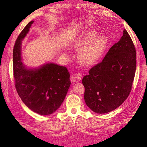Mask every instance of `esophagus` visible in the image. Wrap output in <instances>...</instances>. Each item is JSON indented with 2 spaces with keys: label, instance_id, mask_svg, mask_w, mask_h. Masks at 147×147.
Listing matches in <instances>:
<instances>
[{
  "label": "esophagus",
  "instance_id": "34e87169",
  "mask_svg": "<svg viewBox=\"0 0 147 147\" xmlns=\"http://www.w3.org/2000/svg\"><path fill=\"white\" fill-rule=\"evenodd\" d=\"M74 77H75V78L78 81H80L82 78V74L80 73H77V74H75V75H74Z\"/></svg>",
  "mask_w": 147,
  "mask_h": 147
}]
</instances>
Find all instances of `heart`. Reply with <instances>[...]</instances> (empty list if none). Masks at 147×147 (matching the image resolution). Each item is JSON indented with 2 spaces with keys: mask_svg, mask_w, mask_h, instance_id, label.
I'll return each instance as SVG.
<instances>
[{
  "mask_svg": "<svg viewBox=\"0 0 147 147\" xmlns=\"http://www.w3.org/2000/svg\"><path fill=\"white\" fill-rule=\"evenodd\" d=\"M97 35L96 30H89L74 43L76 49L85 47L81 52L80 59L81 62L86 66L94 65L100 60L108 45L107 36Z\"/></svg>",
  "mask_w": 147,
  "mask_h": 147,
  "instance_id": "1",
  "label": "heart"
}]
</instances>
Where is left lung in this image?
Returning a JSON list of instances; mask_svg holds the SVG:
<instances>
[{
    "instance_id": "1",
    "label": "left lung",
    "mask_w": 147,
    "mask_h": 147,
    "mask_svg": "<svg viewBox=\"0 0 147 147\" xmlns=\"http://www.w3.org/2000/svg\"><path fill=\"white\" fill-rule=\"evenodd\" d=\"M136 53L132 40L124 29L119 41L83 77L84 98L91 110L98 114L107 113L126 100L135 75Z\"/></svg>"
}]
</instances>
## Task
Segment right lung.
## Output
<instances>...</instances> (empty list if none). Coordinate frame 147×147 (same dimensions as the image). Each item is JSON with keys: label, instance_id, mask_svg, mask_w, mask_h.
<instances>
[{"label": "right lung", "instance_id": "right-lung-1", "mask_svg": "<svg viewBox=\"0 0 147 147\" xmlns=\"http://www.w3.org/2000/svg\"><path fill=\"white\" fill-rule=\"evenodd\" d=\"M30 21L19 35L13 49V73L19 96L28 107L46 115L57 110L64 101L71 85L67 68L54 63L38 69H27L22 62L21 40L28 33Z\"/></svg>", "mask_w": 147, "mask_h": 147}]
</instances>
